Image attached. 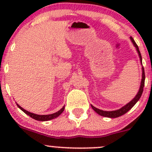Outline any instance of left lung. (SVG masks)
Instances as JSON below:
<instances>
[{
  "instance_id": "left-lung-1",
  "label": "left lung",
  "mask_w": 152,
  "mask_h": 152,
  "mask_svg": "<svg viewBox=\"0 0 152 152\" xmlns=\"http://www.w3.org/2000/svg\"><path fill=\"white\" fill-rule=\"evenodd\" d=\"M130 39H131V41H132V43H133L134 46H135L136 48H137L138 54H139V58H140L141 64H142V55H141L140 51H139V47H138L137 43H136L135 41H134V40L133 39V38H132V36L130 37ZM144 81H145V73H144V67L142 66V82H141L140 88H139V92H138L137 95H136V96L134 97V98L132 99V100L129 103H128V104H126L124 106H123V107L121 108V109L116 110V111H103V110L99 109H97V108L94 107V106L91 105V108L96 111V112L97 113V114L101 115V116H104V117L116 118V117H118V116H122V115L126 114L127 111H129V110L132 109V108L133 107L134 105H135L136 103H137L138 101L139 100V99L141 98V96H142V94L143 93V89H144Z\"/></svg>"
}]
</instances>
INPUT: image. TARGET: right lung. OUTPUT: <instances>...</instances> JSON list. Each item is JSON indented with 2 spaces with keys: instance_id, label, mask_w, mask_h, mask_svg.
I'll list each match as a JSON object with an SVG mask.
<instances>
[{
  "instance_id": "add662e5",
  "label": "right lung",
  "mask_w": 152,
  "mask_h": 152,
  "mask_svg": "<svg viewBox=\"0 0 152 152\" xmlns=\"http://www.w3.org/2000/svg\"><path fill=\"white\" fill-rule=\"evenodd\" d=\"M17 106H18V107L19 108V109H20V110H22V111H23L25 114L28 115V116H31V118H34V119L37 120V121H48V120H51V119H53V118L58 117L59 115H60L61 114H62L63 111H64V107H65V106H63V108L61 109H60L58 111L54 113V114H48V115H38V114H33V113H31V112H29V111H26V110L23 109L21 106H19L18 104H17Z\"/></svg>"
}]
</instances>
